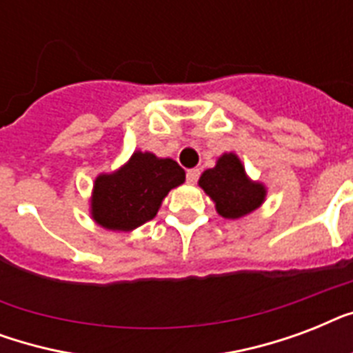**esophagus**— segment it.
I'll return each mask as SVG.
<instances>
[{
    "label": "esophagus",
    "mask_w": 353,
    "mask_h": 353,
    "mask_svg": "<svg viewBox=\"0 0 353 353\" xmlns=\"http://www.w3.org/2000/svg\"><path fill=\"white\" fill-rule=\"evenodd\" d=\"M198 179H199L198 168H190V170H187V181L188 183H196Z\"/></svg>",
    "instance_id": "obj_1"
}]
</instances>
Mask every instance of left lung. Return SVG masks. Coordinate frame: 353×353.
Masks as SVG:
<instances>
[{"instance_id": "1", "label": "left lung", "mask_w": 353, "mask_h": 353, "mask_svg": "<svg viewBox=\"0 0 353 353\" xmlns=\"http://www.w3.org/2000/svg\"><path fill=\"white\" fill-rule=\"evenodd\" d=\"M199 187L214 199L216 210L231 220L258 209L265 198V188L245 176L234 154L221 155L214 168L205 170L199 177Z\"/></svg>"}]
</instances>
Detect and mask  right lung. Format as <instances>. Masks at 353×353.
Wrapping results in <instances>:
<instances>
[{"instance_id":"right-lung-1","label":"right lung","mask_w":353,"mask_h":353,"mask_svg":"<svg viewBox=\"0 0 353 353\" xmlns=\"http://www.w3.org/2000/svg\"><path fill=\"white\" fill-rule=\"evenodd\" d=\"M183 181L185 170L176 161L135 152L119 172L97 177L91 214L106 229L132 231L152 220L163 198Z\"/></svg>"}]
</instances>
